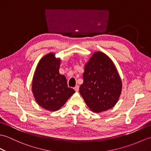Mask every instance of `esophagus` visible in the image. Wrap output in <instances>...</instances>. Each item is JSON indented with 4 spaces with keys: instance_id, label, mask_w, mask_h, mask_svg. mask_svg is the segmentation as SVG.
Returning <instances> with one entry per match:
<instances>
[{
    "instance_id": "obj_1",
    "label": "esophagus",
    "mask_w": 151,
    "mask_h": 151,
    "mask_svg": "<svg viewBox=\"0 0 151 151\" xmlns=\"http://www.w3.org/2000/svg\"><path fill=\"white\" fill-rule=\"evenodd\" d=\"M74 89H75V90L76 91H78V89H79V86L78 85H76L75 88H74Z\"/></svg>"
}]
</instances>
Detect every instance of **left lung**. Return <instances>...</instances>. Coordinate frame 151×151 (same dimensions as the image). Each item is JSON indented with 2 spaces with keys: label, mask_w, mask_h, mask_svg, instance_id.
<instances>
[{
  "label": "left lung",
  "mask_w": 151,
  "mask_h": 151,
  "mask_svg": "<svg viewBox=\"0 0 151 151\" xmlns=\"http://www.w3.org/2000/svg\"><path fill=\"white\" fill-rule=\"evenodd\" d=\"M83 78L80 93L92 111H106L116 104L121 92V81L106 54L97 52L93 55L85 66Z\"/></svg>",
  "instance_id": "1"
}]
</instances>
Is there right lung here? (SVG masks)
<instances>
[{
	"label": "right lung",
	"mask_w": 151,
	"mask_h": 151,
	"mask_svg": "<svg viewBox=\"0 0 151 151\" xmlns=\"http://www.w3.org/2000/svg\"><path fill=\"white\" fill-rule=\"evenodd\" d=\"M60 62L52 53L45 56L33 78L32 87L37 104L50 111L58 110L75 92L68 87L65 76L59 73Z\"/></svg>",
	"instance_id": "obj_1"
}]
</instances>
